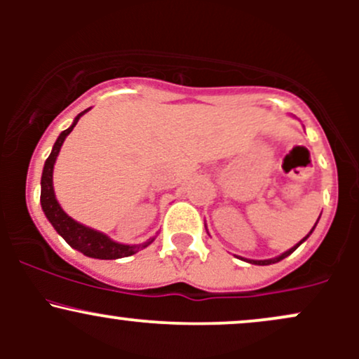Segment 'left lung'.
<instances>
[{"mask_svg": "<svg viewBox=\"0 0 359 359\" xmlns=\"http://www.w3.org/2000/svg\"><path fill=\"white\" fill-rule=\"evenodd\" d=\"M316 224H317V222H316ZM314 228H316V226H314ZM314 228H312V231H314ZM312 231H311V233H312ZM311 233H309V234H311ZM309 234H307L306 238H304L302 241L299 243V245H295L294 248H290V250H288V251H285V253H282V255H280V257H277V258H271V259H246V262H250V263H255V265H270V263H277V262H280V259H283V258H285V257H288V255H290V253H294V251L297 250L299 246L302 245V243L307 240V238H309Z\"/></svg>", "mask_w": 359, "mask_h": 359, "instance_id": "8db88e82", "label": "left lung"}]
</instances>
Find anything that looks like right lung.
Instances as JSON below:
<instances>
[{"label":"right lung","instance_id":"right-lung-1","mask_svg":"<svg viewBox=\"0 0 359 359\" xmlns=\"http://www.w3.org/2000/svg\"><path fill=\"white\" fill-rule=\"evenodd\" d=\"M89 111V109H86ZM82 111L74 119L72 126L64 130L57 138L55 145L52 148V154L48 155V158L45 160L43 174H42V192H40V203H42V209L47 216V219L52 222V226L55 228V231L64 238L72 248H76L81 253H84L86 257L90 258H100V259H116L123 257H130L135 255L137 251L147 248L154 240H148L143 245L130 246V245H119L109 240L106 234L100 231H94V229L88 228V226L81 224V222L74 221L72 217H69L67 214L62 211V208L57 203L55 194H53V185H52V174H53V163H55L57 155H59L62 143H64L65 137L74 130V126L77 125L79 118L86 113Z\"/></svg>","mask_w":359,"mask_h":359}]
</instances>
